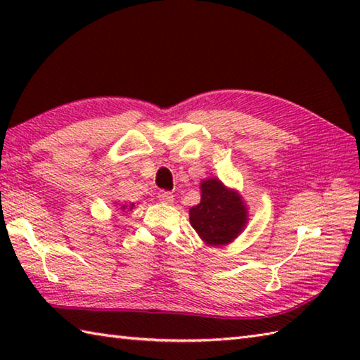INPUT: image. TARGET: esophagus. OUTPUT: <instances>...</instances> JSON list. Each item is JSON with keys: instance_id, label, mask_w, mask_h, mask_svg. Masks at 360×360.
I'll return each instance as SVG.
<instances>
[{"instance_id": "34e87169", "label": "esophagus", "mask_w": 360, "mask_h": 360, "mask_svg": "<svg viewBox=\"0 0 360 360\" xmlns=\"http://www.w3.org/2000/svg\"><path fill=\"white\" fill-rule=\"evenodd\" d=\"M158 200L164 204H172L173 202V195L170 192H159Z\"/></svg>"}]
</instances>
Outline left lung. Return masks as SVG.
Listing matches in <instances>:
<instances>
[{
  "label": "left lung",
  "instance_id": "left-lung-1",
  "mask_svg": "<svg viewBox=\"0 0 360 360\" xmlns=\"http://www.w3.org/2000/svg\"><path fill=\"white\" fill-rule=\"evenodd\" d=\"M188 212L190 224L210 246L232 243L248 223V207L240 193L217 178L201 182V202Z\"/></svg>",
  "mask_w": 360,
  "mask_h": 360
}]
</instances>
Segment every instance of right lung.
Instances as JSON below:
<instances>
[{
	"label": "right lung",
	"mask_w": 360,
	"mask_h": 360,
	"mask_svg": "<svg viewBox=\"0 0 360 360\" xmlns=\"http://www.w3.org/2000/svg\"><path fill=\"white\" fill-rule=\"evenodd\" d=\"M133 207H134V202H131L129 205H122V210H133Z\"/></svg>",
	"instance_id": "right-lung-1"
}]
</instances>
